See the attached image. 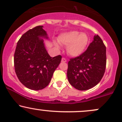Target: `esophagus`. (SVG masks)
Wrapping results in <instances>:
<instances>
[{
    "label": "esophagus",
    "mask_w": 122,
    "mask_h": 122,
    "mask_svg": "<svg viewBox=\"0 0 122 122\" xmlns=\"http://www.w3.org/2000/svg\"><path fill=\"white\" fill-rule=\"evenodd\" d=\"M61 61H62V62H66L67 61L66 59H65L64 58H63L62 59H61Z\"/></svg>",
    "instance_id": "obj_1"
}]
</instances>
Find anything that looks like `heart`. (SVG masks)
Wrapping results in <instances>:
<instances>
[{
    "mask_svg": "<svg viewBox=\"0 0 122 122\" xmlns=\"http://www.w3.org/2000/svg\"><path fill=\"white\" fill-rule=\"evenodd\" d=\"M89 41L88 36L85 33L71 31L62 34L59 38V42L67 46V52L72 56H78L84 52ZM58 48L59 46L56 44Z\"/></svg>",
    "mask_w": 122,
    "mask_h": 122,
    "instance_id": "obj_1",
    "label": "heart"
}]
</instances>
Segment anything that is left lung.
<instances>
[{"label": "left lung", "mask_w": 122, "mask_h": 122, "mask_svg": "<svg viewBox=\"0 0 122 122\" xmlns=\"http://www.w3.org/2000/svg\"><path fill=\"white\" fill-rule=\"evenodd\" d=\"M106 67V47L98 35L81 55L70 59L67 78L76 89L84 91L95 86L103 76Z\"/></svg>", "instance_id": "1"}]
</instances>
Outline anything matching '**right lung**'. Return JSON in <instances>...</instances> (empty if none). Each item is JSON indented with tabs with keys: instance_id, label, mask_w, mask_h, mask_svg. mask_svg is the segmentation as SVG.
Here are the masks:
<instances>
[{
	"instance_id": "right-lung-1",
	"label": "right lung",
	"mask_w": 122,
	"mask_h": 122,
	"mask_svg": "<svg viewBox=\"0 0 122 122\" xmlns=\"http://www.w3.org/2000/svg\"><path fill=\"white\" fill-rule=\"evenodd\" d=\"M42 25L30 29L17 43L14 54V67L17 77L27 88L43 89L50 83L61 56L52 58L46 49L43 39H48Z\"/></svg>"
}]
</instances>
